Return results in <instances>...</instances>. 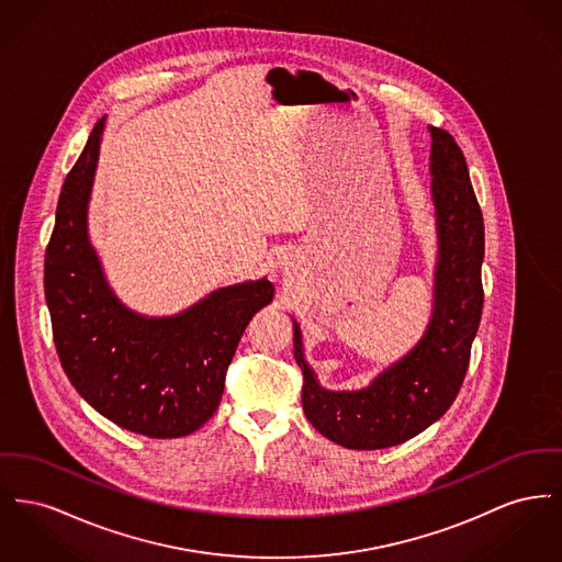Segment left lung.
<instances>
[{"label": "left lung", "instance_id": "8db88e82", "mask_svg": "<svg viewBox=\"0 0 562 562\" xmlns=\"http://www.w3.org/2000/svg\"><path fill=\"white\" fill-rule=\"evenodd\" d=\"M430 193L437 221L432 316L423 339L363 391H327L303 359L295 327V361L303 371L301 403L312 427L350 450L398 446L439 420L461 391L480 327L484 289V218L454 137L429 127Z\"/></svg>", "mask_w": 562, "mask_h": 562}]
</instances>
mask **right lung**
<instances>
[{
    "label": "right lung",
    "instance_id": "obj_1",
    "mask_svg": "<svg viewBox=\"0 0 562 562\" xmlns=\"http://www.w3.org/2000/svg\"><path fill=\"white\" fill-rule=\"evenodd\" d=\"M105 116L67 173L44 259V295L61 367L93 409L153 439L184 437L216 412L235 348L273 299L263 278L218 289L193 307L148 318L105 282L87 212Z\"/></svg>",
    "mask_w": 562,
    "mask_h": 562
}]
</instances>
